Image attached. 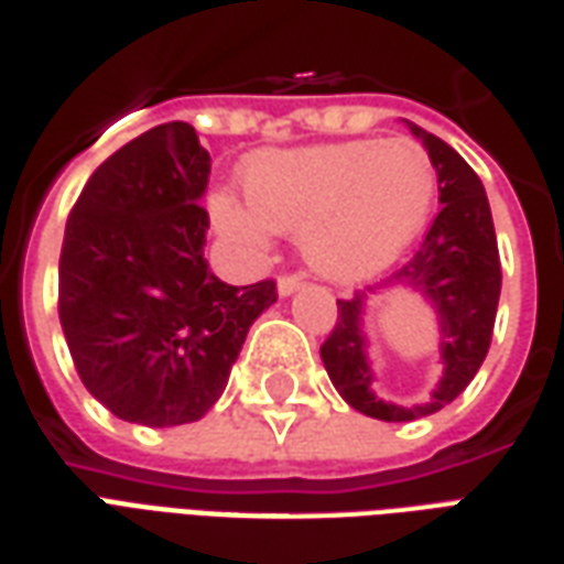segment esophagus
Returning <instances> with one entry per match:
<instances>
[{
    "mask_svg": "<svg viewBox=\"0 0 564 564\" xmlns=\"http://www.w3.org/2000/svg\"><path fill=\"white\" fill-rule=\"evenodd\" d=\"M299 283H302L299 274H281V278H278V293L293 295L295 290H299Z\"/></svg>",
    "mask_w": 564,
    "mask_h": 564,
    "instance_id": "1",
    "label": "esophagus"
}]
</instances>
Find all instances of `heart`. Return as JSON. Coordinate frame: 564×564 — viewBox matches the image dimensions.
<instances>
[{
    "mask_svg": "<svg viewBox=\"0 0 564 564\" xmlns=\"http://www.w3.org/2000/svg\"><path fill=\"white\" fill-rule=\"evenodd\" d=\"M436 195V167L412 137L350 140L253 155L243 207L214 200L216 226L247 247L299 231V250L329 281H364L403 253Z\"/></svg>",
    "mask_w": 564,
    "mask_h": 564,
    "instance_id": "1",
    "label": "heart"
}]
</instances>
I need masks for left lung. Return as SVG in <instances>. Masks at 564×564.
<instances>
[{
    "label": "left lung",
    "mask_w": 564,
    "mask_h": 564,
    "mask_svg": "<svg viewBox=\"0 0 564 564\" xmlns=\"http://www.w3.org/2000/svg\"><path fill=\"white\" fill-rule=\"evenodd\" d=\"M409 131L419 137L440 180L443 210L421 238L419 250L393 271L388 281L369 286V293L412 290L421 293L440 317V357L443 378L433 388L431 400L421 405H397L378 400L372 391V366L366 357L364 302L366 293L338 299V317L333 333L321 345V357L329 381L369 419L415 421L440 412L458 397L486 360L501 299V256L491 223L486 188L474 167L440 137H433L409 121Z\"/></svg>",
    "instance_id": "8db88e82"
}]
</instances>
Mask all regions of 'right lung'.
<instances>
[{"label":"right lung","mask_w":564,"mask_h":564,"mask_svg":"<svg viewBox=\"0 0 564 564\" xmlns=\"http://www.w3.org/2000/svg\"><path fill=\"white\" fill-rule=\"evenodd\" d=\"M207 176L195 128L167 121L90 173L66 219L63 336L82 384L131 424L207 415L253 321L278 302L274 281L228 286L207 265Z\"/></svg>","instance_id":"add662e5"}]
</instances>
